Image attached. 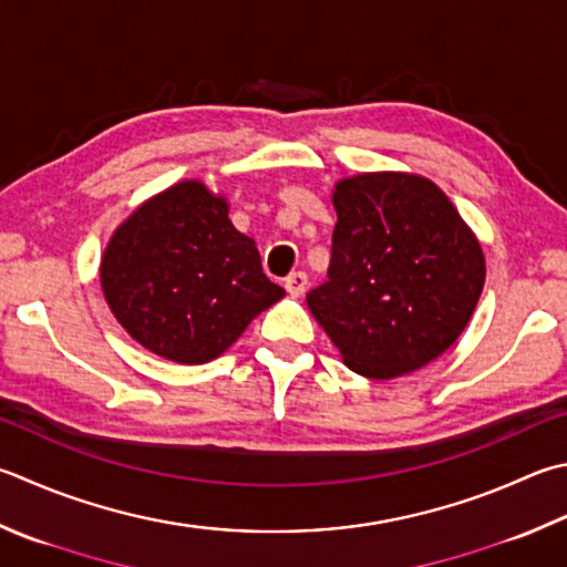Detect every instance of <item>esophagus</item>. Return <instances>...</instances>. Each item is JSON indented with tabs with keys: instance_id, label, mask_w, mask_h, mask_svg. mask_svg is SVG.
<instances>
[{
	"instance_id": "1",
	"label": "esophagus",
	"mask_w": 567,
	"mask_h": 567,
	"mask_svg": "<svg viewBox=\"0 0 567 567\" xmlns=\"http://www.w3.org/2000/svg\"><path fill=\"white\" fill-rule=\"evenodd\" d=\"M284 286H286V291L291 293L293 298H298V296H303V291H306V286H308V276L303 274V271H296V274H291V276H286V281H284Z\"/></svg>"
}]
</instances>
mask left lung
<instances>
[{
  "instance_id": "left-lung-1",
  "label": "left lung",
  "mask_w": 567,
  "mask_h": 567,
  "mask_svg": "<svg viewBox=\"0 0 567 567\" xmlns=\"http://www.w3.org/2000/svg\"><path fill=\"white\" fill-rule=\"evenodd\" d=\"M328 281L308 308L346 365L392 380L430 365L464 333L486 281L472 227L432 179L360 173L333 187Z\"/></svg>"
}]
</instances>
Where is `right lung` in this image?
Segmentation results:
<instances>
[{
	"instance_id": "1",
	"label": "right lung",
	"mask_w": 567,
	"mask_h": 567,
	"mask_svg": "<svg viewBox=\"0 0 567 567\" xmlns=\"http://www.w3.org/2000/svg\"><path fill=\"white\" fill-rule=\"evenodd\" d=\"M101 288L135 343L179 365L219 358L286 296L231 224L227 197L199 179L157 192L113 231Z\"/></svg>"
}]
</instances>
